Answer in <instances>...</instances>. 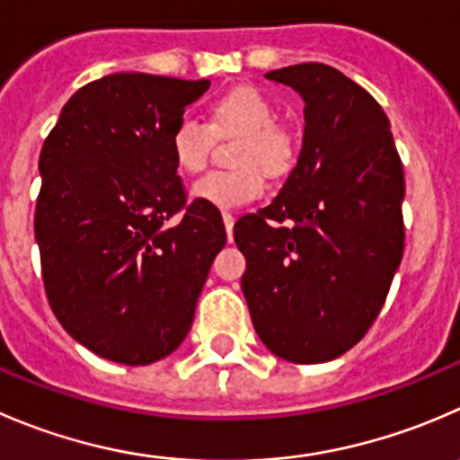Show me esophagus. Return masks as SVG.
Here are the masks:
<instances>
[{
	"label": "esophagus",
	"instance_id": "esophagus-1",
	"mask_svg": "<svg viewBox=\"0 0 460 460\" xmlns=\"http://www.w3.org/2000/svg\"><path fill=\"white\" fill-rule=\"evenodd\" d=\"M222 220H225L226 238H229V243H234V225H235V217L231 216L229 211H225V213H222Z\"/></svg>",
	"mask_w": 460,
	"mask_h": 460
}]
</instances>
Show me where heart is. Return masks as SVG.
<instances>
[{"label":"heart","instance_id":"b5f03b06","mask_svg":"<svg viewBox=\"0 0 460 460\" xmlns=\"http://www.w3.org/2000/svg\"><path fill=\"white\" fill-rule=\"evenodd\" d=\"M211 121L180 117L171 130V153L177 168L198 175L208 166L216 139L240 137L234 148L235 168L213 171L195 181L193 195L217 208H234L265 190L267 175H285L294 166L292 135L276 123V107L261 89L240 84L211 102Z\"/></svg>","mask_w":460,"mask_h":460}]
</instances>
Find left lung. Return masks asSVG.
Wrapping results in <instances>:
<instances>
[{"mask_svg":"<svg viewBox=\"0 0 460 460\" xmlns=\"http://www.w3.org/2000/svg\"><path fill=\"white\" fill-rule=\"evenodd\" d=\"M305 101L303 148L270 207L243 216V292L267 349L294 364L350 350L389 294L404 249V172L389 119L321 62L265 74Z\"/></svg>","mask_w":460,"mask_h":460,"instance_id":"obj_1","label":"left lung"}]
</instances>
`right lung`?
<instances>
[{"label":"right lung","mask_w":460,"mask_h":460,"mask_svg":"<svg viewBox=\"0 0 460 460\" xmlns=\"http://www.w3.org/2000/svg\"><path fill=\"white\" fill-rule=\"evenodd\" d=\"M208 80L110 74L62 107L40 153L35 240L62 328L110 362L146 367L184 341L226 231L189 202L171 130Z\"/></svg>","instance_id":"1"}]
</instances>
